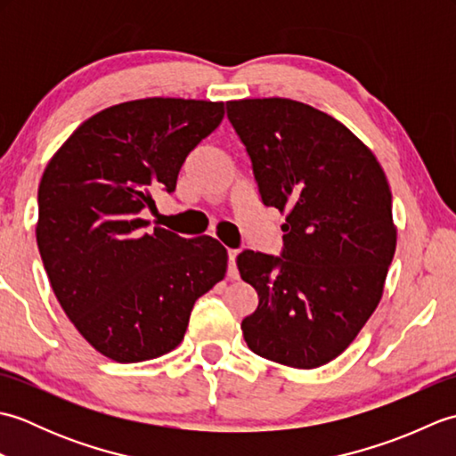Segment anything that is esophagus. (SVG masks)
<instances>
[{"mask_svg": "<svg viewBox=\"0 0 456 456\" xmlns=\"http://www.w3.org/2000/svg\"><path fill=\"white\" fill-rule=\"evenodd\" d=\"M229 276L231 278H239V270H237V265H235V258L239 255V250L235 248H229Z\"/></svg>", "mask_w": 456, "mask_h": 456, "instance_id": "1", "label": "esophagus"}]
</instances>
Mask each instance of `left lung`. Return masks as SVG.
Returning a JSON list of instances; mask_svg holds the SVG:
<instances>
[{
	"label": "left lung",
	"instance_id": "left-lung-1",
	"mask_svg": "<svg viewBox=\"0 0 456 456\" xmlns=\"http://www.w3.org/2000/svg\"><path fill=\"white\" fill-rule=\"evenodd\" d=\"M265 206L286 211L282 256L243 250L258 307L243 319L258 356L317 368L354 341L380 302L395 253L392 191L343 123L286 98L227 102Z\"/></svg>",
	"mask_w": 456,
	"mask_h": 456
}]
</instances>
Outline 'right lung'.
Listing matches in <instances>:
<instances>
[{
    "label": "right lung",
    "instance_id": "right-lung-1",
    "mask_svg": "<svg viewBox=\"0 0 456 456\" xmlns=\"http://www.w3.org/2000/svg\"><path fill=\"white\" fill-rule=\"evenodd\" d=\"M223 102L147 98L84 121L38 183L37 245L58 304L115 362L176 348L196 299L223 280L227 250L141 219L174 191L188 154L219 127Z\"/></svg>",
    "mask_w": 456,
    "mask_h": 456
}]
</instances>
